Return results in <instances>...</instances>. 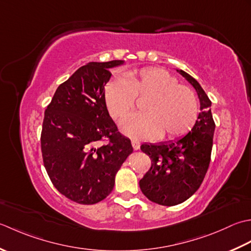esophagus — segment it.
I'll list each match as a JSON object with an SVG mask.
<instances>
[{
    "instance_id": "esophagus-1",
    "label": "esophagus",
    "mask_w": 251,
    "mask_h": 251,
    "mask_svg": "<svg viewBox=\"0 0 251 251\" xmlns=\"http://www.w3.org/2000/svg\"><path fill=\"white\" fill-rule=\"evenodd\" d=\"M131 144H132V147H133V150H134V151H139V150H140L141 144H140L139 141L132 140V141H131Z\"/></svg>"
}]
</instances>
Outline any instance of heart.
I'll list each match as a JSON object with an SVG mask.
<instances>
[{
	"label": "heart",
	"instance_id": "1",
	"mask_svg": "<svg viewBox=\"0 0 251 251\" xmlns=\"http://www.w3.org/2000/svg\"><path fill=\"white\" fill-rule=\"evenodd\" d=\"M145 97L142 104L145 112L130 116L121 126L127 136L177 139L196 122L198 105L194 92L160 68H143L112 81L105 100L111 118L121 121L134 108L136 99Z\"/></svg>",
	"mask_w": 251,
	"mask_h": 251
}]
</instances>
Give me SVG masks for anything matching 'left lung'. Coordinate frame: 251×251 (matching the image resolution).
Wrapping results in <instances>:
<instances>
[{"instance_id":"1","label":"left lung","mask_w":251,"mask_h":251,"mask_svg":"<svg viewBox=\"0 0 251 251\" xmlns=\"http://www.w3.org/2000/svg\"><path fill=\"white\" fill-rule=\"evenodd\" d=\"M182 75L196 90L201 112L195 126L185 136L159 144H143L141 151L150 156L151 167L140 181L142 193L161 206L185 201L201 185L210 163L214 121L211 100L197 81L185 71Z\"/></svg>"}]
</instances>
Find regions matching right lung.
I'll return each mask as SVG.
<instances>
[{"instance_id": "obj_1", "label": "right lung", "mask_w": 251, "mask_h": 251, "mask_svg": "<svg viewBox=\"0 0 251 251\" xmlns=\"http://www.w3.org/2000/svg\"><path fill=\"white\" fill-rule=\"evenodd\" d=\"M124 60L92 63L61 83L44 112L43 163L53 185L70 201L93 204L111 193L115 176L133 151L118 132L105 100L109 68ZM100 140L107 144L99 147Z\"/></svg>"}]
</instances>
